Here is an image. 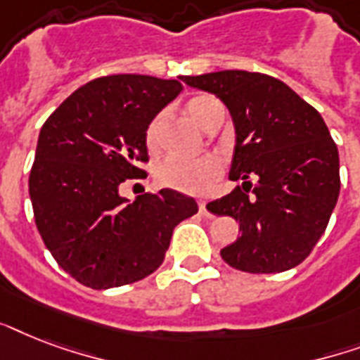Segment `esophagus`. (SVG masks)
Wrapping results in <instances>:
<instances>
[{
    "label": "esophagus",
    "instance_id": "1",
    "mask_svg": "<svg viewBox=\"0 0 360 360\" xmlns=\"http://www.w3.org/2000/svg\"><path fill=\"white\" fill-rule=\"evenodd\" d=\"M198 205H200V214H202V217H205V219H213V214H211V211L207 209V203L200 202Z\"/></svg>",
    "mask_w": 360,
    "mask_h": 360
}]
</instances>
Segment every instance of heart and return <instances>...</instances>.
Returning a JSON list of instances; mask_svg holds the SVG:
<instances>
[{
	"instance_id": "obj_1",
	"label": "heart",
	"mask_w": 360,
	"mask_h": 360,
	"mask_svg": "<svg viewBox=\"0 0 360 360\" xmlns=\"http://www.w3.org/2000/svg\"><path fill=\"white\" fill-rule=\"evenodd\" d=\"M220 108L222 106L219 101L211 95H196V97L188 98L185 104V112L188 114V117L205 130L213 124ZM158 130H160V117H155L147 124L146 130V146L149 151H157ZM220 174H222V166H220L219 158L214 157H203L198 160L168 158L157 166L155 179L158 185L172 188V191L202 196V194L213 191Z\"/></svg>"
}]
</instances>
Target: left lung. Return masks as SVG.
Listing matches in <instances>:
<instances>
[{
	"label": "left lung",
	"mask_w": 360,
	"mask_h": 360,
	"mask_svg": "<svg viewBox=\"0 0 360 360\" xmlns=\"http://www.w3.org/2000/svg\"><path fill=\"white\" fill-rule=\"evenodd\" d=\"M183 82L220 98L236 124L230 179L243 186L207 205L239 222L240 237L220 250L222 259L256 274L297 267L323 236L340 194L338 149L323 117L262 72L220 70Z\"/></svg>",
	"instance_id": "left-lung-1"
}]
</instances>
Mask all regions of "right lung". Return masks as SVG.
Masks as SVG:
<instances>
[{"label":"right lung","mask_w":360,"mask_h":360,"mask_svg":"<svg viewBox=\"0 0 360 360\" xmlns=\"http://www.w3.org/2000/svg\"><path fill=\"white\" fill-rule=\"evenodd\" d=\"M183 91L181 82L103 76L76 89L42 124L30 174L37 230L76 282L108 290L155 273L175 226L198 213L162 188L130 202L120 188L147 177V124Z\"/></svg>","instance_id":"right-lung-1"}]
</instances>
